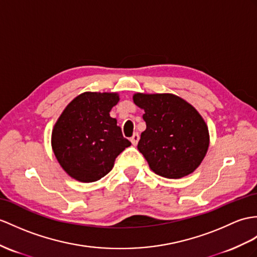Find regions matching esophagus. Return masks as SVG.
Returning <instances> with one entry per match:
<instances>
[{
    "label": "esophagus",
    "instance_id": "esophagus-1",
    "mask_svg": "<svg viewBox=\"0 0 257 257\" xmlns=\"http://www.w3.org/2000/svg\"><path fill=\"white\" fill-rule=\"evenodd\" d=\"M139 141H140V134L139 133H134L133 136L131 137V142H132V144H133L134 146H136L137 143H139Z\"/></svg>",
    "mask_w": 257,
    "mask_h": 257
}]
</instances>
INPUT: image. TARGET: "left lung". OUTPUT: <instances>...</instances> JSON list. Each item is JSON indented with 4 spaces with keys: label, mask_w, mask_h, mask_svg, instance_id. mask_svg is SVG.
<instances>
[{
    "label": "left lung",
    "mask_w": 257,
    "mask_h": 257,
    "mask_svg": "<svg viewBox=\"0 0 257 257\" xmlns=\"http://www.w3.org/2000/svg\"><path fill=\"white\" fill-rule=\"evenodd\" d=\"M133 100L145 111L146 130L137 148L150 169L168 179L189 176L201 165L209 145L208 128L201 114L171 93H135Z\"/></svg>",
    "instance_id": "1"
}]
</instances>
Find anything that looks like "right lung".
Returning a JSON list of instances; mask_svg holds the SVG:
<instances>
[{"mask_svg": "<svg viewBox=\"0 0 257 257\" xmlns=\"http://www.w3.org/2000/svg\"><path fill=\"white\" fill-rule=\"evenodd\" d=\"M117 93L84 92L68 103L52 131V148L68 176L95 182L113 168L114 160L131 146L110 111Z\"/></svg>", "mask_w": 257, "mask_h": 257, "instance_id": "add662e5", "label": "right lung"}]
</instances>
